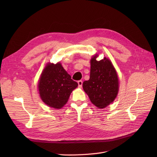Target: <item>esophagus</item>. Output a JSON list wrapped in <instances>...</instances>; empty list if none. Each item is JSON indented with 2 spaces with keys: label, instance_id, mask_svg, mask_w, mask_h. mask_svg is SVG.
<instances>
[{
  "label": "esophagus",
  "instance_id": "obj_1",
  "mask_svg": "<svg viewBox=\"0 0 157 157\" xmlns=\"http://www.w3.org/2000/svg\"><path fill=\"white\" fill-rule=\"evenodd\" d=\"M78 87L81 88L82 86V80H78Z\"/></svg>",
  "mask_w": 157,
  "mask_h": 157
}]
</instances>
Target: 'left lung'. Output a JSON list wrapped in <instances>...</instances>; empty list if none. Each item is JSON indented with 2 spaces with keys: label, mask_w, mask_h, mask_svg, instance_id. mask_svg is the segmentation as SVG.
<instances>
[{
  "label": "left lung",
  "mask_w": 157,
  "mask_h": 157,
  "mask_svg": "<svg viewBox=\"0 0 157 157\" xmlns=\"http://www.w3.org/2000/svg\"><path fill=\"white\" fill-rule=\"evenodd\" d=\"M98 55L90 60V75L82 84L84 92L90 101L99 109L106 107L116 98L118 92L117 71L107 58L97 61Z\"/></svg>",
  "instance_id": "1"
}]
</instances>
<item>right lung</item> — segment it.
I'll list each match as a JSON object with an SVG mask.
<instances>
[{"mask_svg":"<svg viewBox=\"0 0 157 157\" xmlns=\"http://www.w3.org/2000/svg\"><path fill=\"white\" fill-rule=\"evenodd\" d=\"M77 86L78 83L71 79L59 62L46 65L38 84L42 101L58 109L67 103L71 92Z\"/></svg>","mask_w":157,"mask_h":157,"instance_id":"1","label":"right lung"}]
</instances>
